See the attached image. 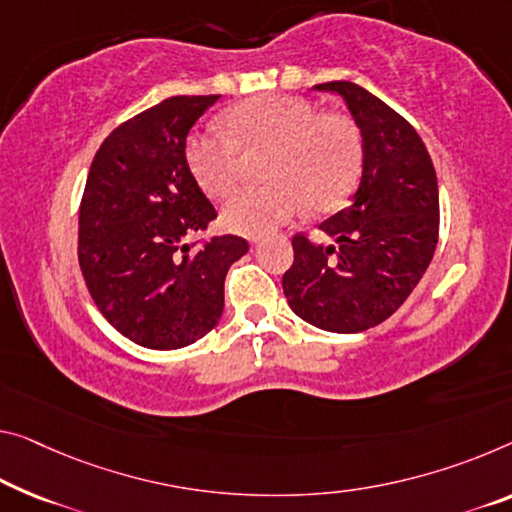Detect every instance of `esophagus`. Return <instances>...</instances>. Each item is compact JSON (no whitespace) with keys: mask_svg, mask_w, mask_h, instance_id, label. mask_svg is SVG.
I'll list each match as a JSON object with an SVG mask.
<instances>
[{"mask_svg":"<svg viewBox=\"0 0 512 512\" xmlns=\"http://www.w3.org/2000/svg\"><path fill=\"white\" fill-rule=\"evenodd\" d=\"M251 242H254V245L258 247V245H261V238H254V240H251Z\"/></svg>","mask_w":512,"mask_h":512,"instance_id":"esophagus-1","label":"esophagus"}]
</instances>
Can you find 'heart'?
I'll use <instances>...</instances> for the list:
<instances>
[{
  "mask_svg": "<svg viewBox=\"0 0 512 512\" xmlns=\"http://www.w3.org/2000/svg\"><path fill=\"white\" fill-rule=\"evenodd\" d=\"M229 135L194 132L185 160L203 192L226 199L242 180V153L272 148L270 185L240 192L224 208V224L247 235L270 233L290 217L329 210L357 185L361 137L348 116L327 114L311 100L267 93L242 100L226 114Z\"/></svg>",
  "mask_w": 512,
  "mask_h": 512,
  "instance_id": "heart-1",
  "label": "heart"
}]
</instances>
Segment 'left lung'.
I'll return each mask as SVG.
<instances>
[{
  "instance_id": "obj_1",
  "label": "left lung",
  "mask_w": 512,
  "mask_h": 512,
  "mask_svg": "<svg viewBox=\"0 0 512 512\" xmlns=\"http://www.w3.org/2000/svg\"><path fill=\"white\" fill-rule=\"evenodd\" d=\"M345 100L364 141V171L348 208L320 224L334 245L293 238L283 295L297 316L336 334L387 320L428 270L439 238L432 160L403 116L352 82L318 84Z\"/></svg>"
}]
</instances>
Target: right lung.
<instances>
[{
	"label": "right lung",
	"instance_id": "obj_1",
	"mask_svg": "<svg viewBox=\"0 0 512 512\" xmlns=\"http://www.w3.org/2000/svg\"><path fill=\"white\" fill-rule=\"evenodd\" d=\"M219 96H174L109 132L80 203L77 258L98 311L151 350L206 336L224 311L229 265L247 254L240 235H212L217 210L185 160L187 132Z\"/></svg>",
	"mask_w": 512,
	"mask_h": 512
}]
</instances>
